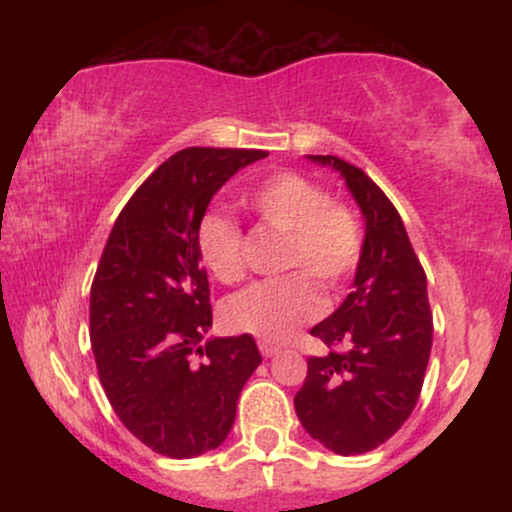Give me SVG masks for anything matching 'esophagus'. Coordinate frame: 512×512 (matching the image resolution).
I'll use <instances>...</instances> for the list:
<instances>
[{
	"mask_svg": "<svg viewBox=\"0 0 512 512\" xmlns=\"http://www.w3.org/2000/svg\"><path fill=\"white\" fill-rule=\"evenodd\" d=\"M260 351H262L264 358H272L276 354H281V346H276L272 342H260Z\"/></svg>",
	"mask_w": 512,
	"mask_h": 512,
	"instance_id": "1",
	"label": "esophagus"
}]
</instances>
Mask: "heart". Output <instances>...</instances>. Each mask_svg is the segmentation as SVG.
<instances>
[{
	"instance_id": "obj_1",
	"label": "heart",
	"mask_w": 512,
	"mask_h": 512,
	"mask_svg": "<svg viewBox=\"0 0 512 512\" xmlns=\"http://www.w3.org/2000/svg\"><path fill=\"white\" fill-rule=\"evenodd\" d=\"M243 204L276 233H284L279 267L293 272L252 284L223 305L231 330L284 344L322 313V289L337 291L363 257V226L346 202L298 173H274L243 195ZM199 260L223 284L245 274L243 233L231 219L207 214L197 226Z\"/></svg>"
}]
</instances>
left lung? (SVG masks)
<instances>
[{"instance_id": "8db88e82", "label": "left lung", "mask_w": 512, "mask_h": 512, "mask_svg": "<svg viewBox=\"0 0 512 512\" xmlns=\"http://www.w3.org/2000/svg\"><path fill=\"white\" fill-rule=\"evenodd\" d=\"M310 161L342 173L366 219L354 291L310 334L330 346L308 358L293 407L310 438L337 455H363L402 428L419 402L431 356L426 272L395 204L337 156Z\"/></svg>"}]
</instances>
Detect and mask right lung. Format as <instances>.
Masks as SVG:
<instances>
[{"label": "right lung", "mask_w": 512, "mask_h": 512, "mask_svg": "<svg viewBox=\"0 0 512 512\" xmlns=\"http://www.w3.org/2000/svg\"><path fill=\"white\" fill-rule=\"evenodd\" d=\"M264 156L207 146L170 156L120 211L93 276L91 349L110 407L146 448L173 460L219 448L262 363L250 334L207 339L197 226L223 182Z\"/></svg>", "instance_id": "right-lung-1"}]
</instances>
